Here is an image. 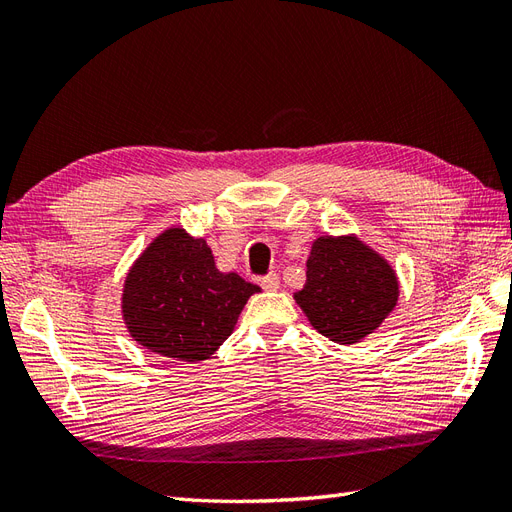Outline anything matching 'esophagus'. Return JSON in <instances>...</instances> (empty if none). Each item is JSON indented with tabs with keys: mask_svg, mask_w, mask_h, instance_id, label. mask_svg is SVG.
I'll use <instances>...</instances> for the list:
<instances>
[{
	"mask_svg": "<svg viewBox=\"0 0 512 512\" xmlns=\"http://www.w3.org/2000/svg\"><path fill=\"white\" fill-rule=\"evenodd\" d=\"M260 286L262 288H265V290H277V288H280V277H277V273H267V275H262L260 277Z\"/></svg>",
	"mask_w": 512,
	"mask_h": 512,
	"instance_id": "obj_1",
	"label": "esophagus"
}]
</instances>
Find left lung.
Listing matches in <instances>:
<instances>
[{"label": "left lung", "instance_id": "1", "mask_svg": "<svg viewBox=\"0 0 512 512\" xmlns=\"http://www.w3.org/2000/svg\"><path fill=\"white\" fill-rule=\"evenodd\" d=\"M294 301L324 337L354 344L395 307L397 280L393 269L361 241L320 237Z\"/></svg>", "mask_w": 512, "mask_h": 512}]
</instances>
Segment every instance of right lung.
I'll return each instance as SVG.
<instances>
[{"instance_id":"right-lung-1","label":"right lung","mask_w":512,"mask_h":512,"mask_svg":"<svg viewBox=\"0 0 512 512\" xmlns=\"http://www.w3.org/2000/svg\"><path fill=\"white\" fill-rule=\"evenodd\" d=\"M260 288L215 269L203 239L170 228L136 260L123 288V318L138 344L168 359L198 363L232 333Z\"/></svg>"}]
</instances>
